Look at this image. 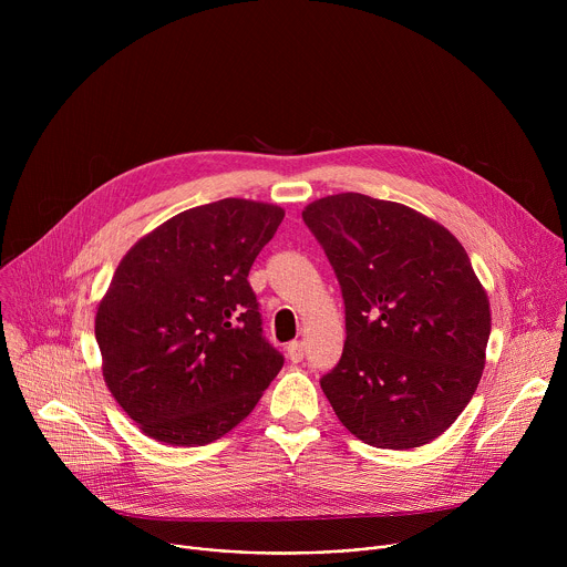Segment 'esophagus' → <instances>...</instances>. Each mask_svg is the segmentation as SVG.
I'll return each instance as SVG.
<instances>
[{
  "instance_id": "1",
  "label": "esophagus",
  "mask_w": 567,
  "mask_h": 567,
  "mask_svg": "<svg viewBox=\"0 0 567 567\" xmlns=\"http://www.w3.org/2000/svg\"><path fill=\"white\" fill-rule=\"evenodd\" d=\"M287 357L291 359V363H300L302 357H305V346H302V341H291V343L287 346Z\"/></svg>"
}]
</instances>
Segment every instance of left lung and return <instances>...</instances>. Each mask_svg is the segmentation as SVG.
<instances>
[{
	"mask_svg": "<svg viewBox=\"0 0 567 567\" xmlns=\"http://www.w3.org/2000/svg\"><path fill=\"white\" fill-rule=\"evenodd\" d=\"M346 302L341 361L320 377L341 424L377 449H415L466 409L492 332L489 298L437 221L361 193L302 210Z\"/></svg>",
	"mask_w": 567,
	"mask_h": 567,
	"instance_id": "8db88e82",
	"label": "left lung"
}]
</instances>
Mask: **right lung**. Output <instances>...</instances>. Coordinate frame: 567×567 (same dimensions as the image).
<instances>
[{"label": "right lung", "mask_w": 567, "mask_h": 567, "mask_svg": "<svg viewBox=\"0 0 567 567\" xmlns=\"http://www.w3.org/2000/svg\"><path fill=\"white\" fill-rule=\"evenodd\" d=\"M285 210L219 199L138 239L96 313L103 377L152 440L204 446L245 420L285 359L249 271Z\"/></svg>", "instance_id": "add662e5"}]
</instances>
